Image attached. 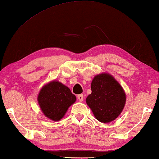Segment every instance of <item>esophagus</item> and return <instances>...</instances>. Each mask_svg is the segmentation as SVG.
Wrapping results in <instances>:
<instances>
[{
  "mask_svg": "<svg viewBox=\"0 0 159 159\" xmlns=\"http://www.w3.org/2000/svg\"><path fill=\"white\" fill-rule=\"evenodd\" d=\"M77 98H78V99H79V100L80 102H82L83 100V95H82V94H81V95H78Z\"/></svg>",
  "mask_w": 159,
  "mask_h": 159,
  "instance_id": "1",
  "label": "esophagus"
}]
</instances>
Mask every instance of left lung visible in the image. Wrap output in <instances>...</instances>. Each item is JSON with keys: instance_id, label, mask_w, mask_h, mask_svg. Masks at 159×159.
I'll use <instances>...</instances> for the list:
<instances>
[{"instance_id": "obj_1", "label": "left lung", "mask_w": 159, "mask_h": 159, "mask_svg": "<svg viewBox=\"0 0 159 159\" xmlns=\"http://www.w3.org/2000/svg\"><path fill=\"white\" fill-rule=\"evenodd\" d=\"M92 93L86 98L95 118L99 121L109 123L115 120L123 111L125 94L120 85L111 75H97L91 83Z\"/></svg>"}]
</instances>
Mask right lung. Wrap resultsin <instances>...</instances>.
I'll return each instance as SVG.
<instances>
[{
	"mask_svg": "<svg viewBox=\"0 0 159 159\" xmlns=\"http://www.w3.org/2000/svg\"><path fill=\"white\" fill-rule=\"evenodd\" d=\"M76 99V96L68 87L55 80L43 86L38 96L43 113L55 121L63 118L67 109Z\"/></svg>",
	"mask_w": 159,
	"mask_h": 159,
	"instance_id": "add662e5",
	"label": "right lung"
}]
</instances>
